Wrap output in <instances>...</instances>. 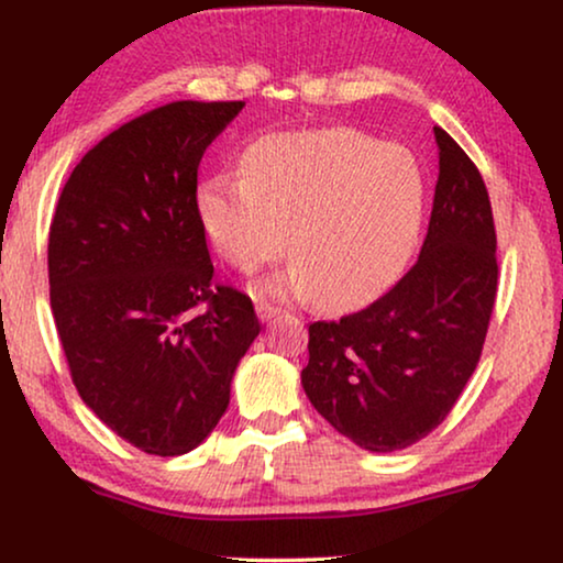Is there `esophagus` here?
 <instances>
[{
	"instance_id": "esophagus-1",
	"label": "esophagus",
	"mask_w": 563,
	"mask_h": 563,
	"mask_svg": "<svg viewBox=\"0 0 563 563\" xmlns=\"http://www.w3.org/2000/svg\"><path fill=\"white\" fill-rule=\"evenodd\" d=\"M279 312H282L279 307H274L272 302H258L256 305V314H258L261 322H268L272 318H276V314H279Z\"/></svg>"
}]
</instances>
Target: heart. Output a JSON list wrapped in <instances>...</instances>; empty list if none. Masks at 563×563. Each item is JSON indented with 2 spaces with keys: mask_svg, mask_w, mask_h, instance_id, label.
<instances>
[{
  "mask_svg": "<svg viewBox=\"0 0 563 563\" xmlns=\"http://www.w3.org/2000/svg\"><path fill=\"white\" fill-rule=\"evenodd\" d=\"M422 207L418 158L351 128L264 135L241 153V176L214 172L197 187L199 222L230 266L256 272L289 233L295 266L264 289L328 307L366 305L397 279Z\"/></svg>",
  "mask_w": 563,
  "mask_h": 563,
  "instance_id": "heart-1",
  "label": "heart"
}]
</instances>
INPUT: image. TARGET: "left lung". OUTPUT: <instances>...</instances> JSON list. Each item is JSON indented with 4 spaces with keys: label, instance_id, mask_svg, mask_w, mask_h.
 <instances>
[{
    "label": "left lung",
    "instance_id": "8db88e82",
    "mask_svg": "<svg viewBox=\"0 0 563 563\" xmlns=\"http://www.w3.org/2000/svg\"><path fill=\"white\" fill-rule=\"evenodd\" d=\"M438 184L418 264L364 310L310 325L302 387L361 449L418 443L449 418L479 364L497 297L487 187L461 145L433 128Z\"/></svg>",
    "mask_w": 563,
    "mask_h": 563
}]
</instances>
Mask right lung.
Wrapping results in <instances>:
<instances>
[{"label": "right lung", "mask_w": 563, "mask_h": 563, "mask_svg": "<svg viewBox=\"0 0 563 563\" xmlns=\"http://www.w3.org/2000/svg\"><path fill=\"white\" fill-rule=\"evenodd\" d=\"M243 107L184 99L125 122L76 164L51 222V310L76 391L153 456L212 433L261 333L251 299L214 284L197 214L199 161Z\"/></svg>", "instance_id": "1"}]
</instances>
